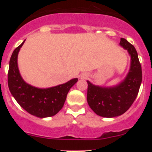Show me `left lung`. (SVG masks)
<instances>
[{
  "mask_svg": "<svg viewBox=\"0 0 152 152\" xmlns=\"http://www.w3.org/2000/svg\"><path fill=\"white\" fill-rule=\"evenodd\" d=\"M119 44L131 56V67L126 79L113 88H100L88 81V105L103 117H115L128 110L137 97L142 83V66L135 47L123 38Z\"/></svg>",
  "mask_w": 152,
  "mask_h": 152,
  "instance_id": "1",
  "label": "left lung"
}]
</instances>
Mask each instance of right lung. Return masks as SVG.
<instances>
[{"label": "right lung", "mask_w": 152, "mask_h": 152, "mask_svg": "<svg viewBox=\"0 0 152 152\" xmlns=\"http://www.w3.org/2000/svg\"><path fill=\"white\" fill-rule=\"evenodd\" d=\"M24 42L14 49L10 57L8 88L20 106L31 115L39 118L55 116L63 107L68 91L77 82V78L46 89H39L26 84L21 77L17 66L18 52Z\"/></svg>", "instance_id": "1"}]
</instances>
